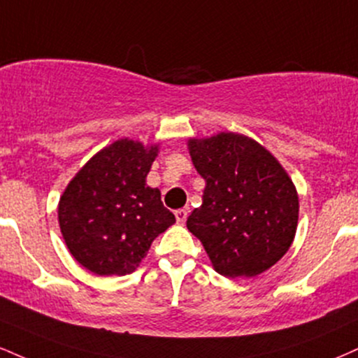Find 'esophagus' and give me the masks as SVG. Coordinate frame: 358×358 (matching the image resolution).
Listing matches in <instances>:
<instances>
[{
    "mask_svg": "<svg viewBox=\"0 0 358 358\" xmlns=\"http://www.w3.org/2000/svg\"><path fill=\"white\" fill-rule=\"evenodd\" d=\"M175 217H176V222H178V223H180V225H183V223H185V222H187L188 212H187V210L180 208V210H176V212H175Z\"/></svg>",
    "mask_w": 358,
    "mask_h": 358,
    "instance_id": "34e87169",
    "label": "esophagus"
}]
</instances>
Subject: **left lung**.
Segmentation results:
<instances>
[{"instance_id": "obj_1", "label": "left lung", "mask_w": 358, "mask_h": 358, "mask_svg": "<svg viewBox=\"0 0 358 358\" xmlns=\"http://www.w3.org/2000/svg\"><path fill=\"white\" fill-rule=\"evenodd\" d=\"M203 176V203L187 220L215 272L257 277L288 252L299 223V193L285 168L253 138L222 131L188 140Z\"/></svg>"}]
</instances>
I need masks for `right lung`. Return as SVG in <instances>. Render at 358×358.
Returning a JSON list of instances; mask_svg holds the SVG:
<instances>
[{"label":"right lung","mask_w":358,"mask_h":358,"mask_svg":"<svg viewBox=\"0 0 358 358\" xmlns=\"http://www.w3.org/2000/svg\"><path fill=\"white\" fill-rule=\"evenodd\" d=\"M158 145L122 138L94 153L64 188L58 222L68 250L96 275L135 272L152 242L175 223L146 185Z\"/></svg>","instance_id":"right-lung-1"}]
</instances>
